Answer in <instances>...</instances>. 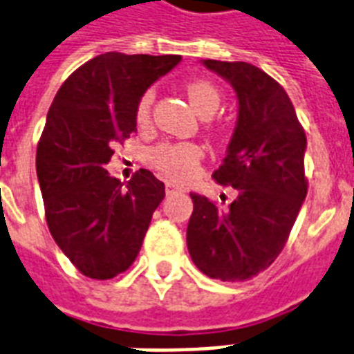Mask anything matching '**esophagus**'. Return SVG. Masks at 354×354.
Here are the masks:
<instances>
[{
  "label": "esophagus",
  "instance_id": "1",
  "mask_svg": "<svg viewBox=\"0 0 354 354\" xmlns=\"http://www.w3.org/2000/svg\"><path fill=\"white\" fill-rule=\"evenodd\" d=\"M165 191H167V194H172V192L182 191V189L178 185H174V183H167V185H165Z\"/></svg>",
  "mask_w": 354,
  "mask_h": 354
}]
</instances>
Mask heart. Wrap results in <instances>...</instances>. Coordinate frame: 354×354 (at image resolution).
I'll return each mask as SVG.
<instances>
[{
    "label": "heart",
    "mask_w": 354,
    "mask_h": 354,
    "mask_svg": "<svg viewBox=\"0 0 354 354\" xmlns=\"http://www.w3.org/2000/svg\"><path fill=\"white\" fill-rule=\"evenodd\" d=\"M185 91L189 102L200 116L209 118L220 109L222 94L214 83L198 77V80H191L187 83ZM152 103H154V91L147 88L138 100L136 114H134L140 127H145L151 120ZM200 158H202V149L198 147L196 143L167 142L152 149L149 154V163L158 174L174 180V182H185L194 176Z\"/></svg>",
    "instance_id": "b5f03b06"
}]
</instances>
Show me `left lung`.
<instances>
[{
  "label": "left lung",
  "instance_id": "obj_1",
  "mask_svg": "<svg viewBox=\"0 0 354 354\" xmlns=\"http://www.w3.org/2000/svg\"><path fill=\"white\" fill-rule=\"evenodd\" d=\"M236 91L238 123L212 178L236 189L225 209L192 192L187 249L209 278L245 281L286 245L307 194V138L280 83L245 62L205 59Z\"/></svg>",
  "mask_w": 354,
  "mask_h": 354
}]
</instances>
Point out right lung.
<instances>
[{"label": "right lung", "instance_id": "1", "mask_svg": "<svg viewBox=\"0 0 354 354\" xmlns=\"http://www.w3.org/2000/svg\"><path fill=\"white\" fill-rule=\"evenodd\" d=\"M182 56L105 53L63 82L37 142L36 172L54 242L77 271L109 280L142 249L165 185L140 169L123 185L105 165L136 131L142 94Z\"/></svg>", "mask_w": 354, "mask_h": 354}]
</instances>
